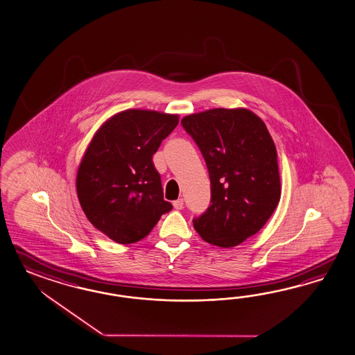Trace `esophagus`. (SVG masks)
<instances>
[{
	"mask_svg": "<svg viewBox=\"0 0 355 355\" xmlns=\"http://www.w3.org/2000/svg\"><path fill=\"white\" fill-rule=\"evenodd\" d=\"M174 209L177 210H182L183 209V199H178L173 201Z\"/></svg>",
	"mask_w": 355,
	"mask_h": 355,
	"instance_id": "34e87169",
	"label": "esophagus"
}]
</instances>
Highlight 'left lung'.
Instances as JSON below:
<instances>
[{
	"label": "left lung",
	"instance_id": "8db88e82",
	"mask_svg": "<svg viewBox=\"0 0 355 355\" xmlns=\"http://www.w3.org/2000/svg\"><path fill=\"white\" fill-rule=\"evenodd\" d=\"M208 166L211 198L193 227L202 240L234 248L267 223L281 198L275 142L246 109H213L181 121Z\"/></svg>",
	"mask_w": 355,
	"mask_h": 355
}]
</instances>
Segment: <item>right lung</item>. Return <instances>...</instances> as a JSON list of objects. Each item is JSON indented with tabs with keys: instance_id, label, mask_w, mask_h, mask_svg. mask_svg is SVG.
I'll use <instances>...</instances> for the list:
<instances>
[{
	"instance_id": "obj_1",
	"label": "right lung",
	"mask_w": 355,
	"mask_h": 355,
	"mask_svg": "<svg viewBox=\"0 0 355 355\" xmlns=\"http://www.w3.org/2000/svg\"><path fill=\"white\" fill-rule=\"evenodd\" d=\"M178 124V115L125 110L97 130L77 174L88 220L118 243L139 241L172 210L153 155Z\"/></svg>"
}]
</instances>
